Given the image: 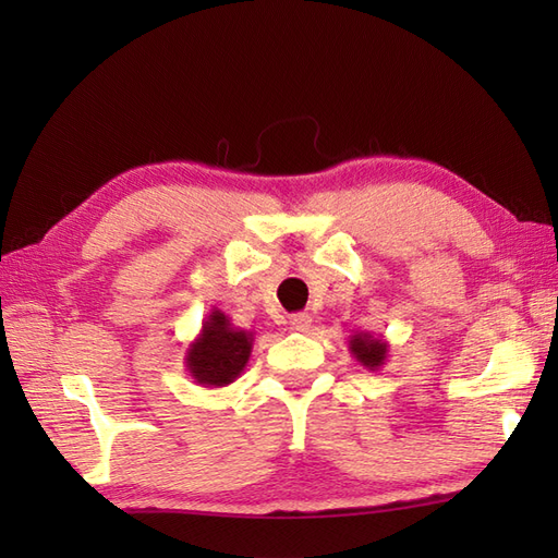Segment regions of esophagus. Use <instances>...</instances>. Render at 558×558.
Returning a JSON list of instances; mask_svg holds the SVG:
<instances>
[{
    "instance_id": "34e87169",
    "label": "esophagus",
    "mask_w": 558,
    "mask_h": 558,
    "mask_svg": "<svg viewBox=\"0 0 558 558\" xmlns=\"http://www.w3.org/2000/svg\"><path fill=\"white\" fill-rule=\"evenodd\" d=\"M291 328L300 330V332H307L312 328V316L307 312H300L291 316Z\"/></svg>"
}]
</instances>
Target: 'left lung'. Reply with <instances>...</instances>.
Here are the masks:
<instances>
[{"mask_svg":"<svg viewBox=\"0 0 558 558\" xmlns=\"http://www.w3.org/2000/svg\"><path fill=\"white\" fill-rule=\"evenodd\" d=\"M388 344L381 335H373V332H356L349 337V351L351 356L356 359L363 367L373 369L377 373L379 367H384V363L388 361Z\"/></svg>","mask_w":558,"mask_h":558,"instance_id":"obj_1","label":"left lung"}]
</instances>
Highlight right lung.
<instances>
[{
    "instance_id": "add662e5",
    "label": "right lung",
    "mask_w": 558,
    "mask_h": 558,
    "mask_svg": "<svg viewBox=\"0 0 558 558\" xmlns=\"http://www.w3.org/2000/svg\"><path fill=\"white\" fill-rule=\"evenodd\" d=\"M253 349V332L234 328L230 318L214 307L202 320V330L185 351V369L195 384L221 388L242 375Z\"/></svg>"
}]
</instances>
